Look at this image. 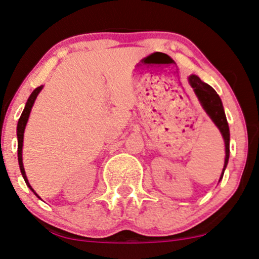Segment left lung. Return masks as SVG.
<instances>
[{"label":"left lung","mask_w":259,"mask_h":259,"mask_svg":"<svg viewBox=\"0 0 259 259\" xmlns=\"http://www.w3.org/2000/svg\"><path fill=\"white\" fill-rule=\"evenodd\" d=\"M189 84L192 85L193 90H194L195 95L198 96L199 101L204 108L205 112L207 113V116L212 119L214 125L220 129L221 134H222L223 140H224V146H226V159H224V166L222 175L220 177V181L222 180L224 170H226L227 165H228L229 160V140H230V134H229V126L228 121H227L226 113H224V108L221 101V98L214 92L212 87H210L208 84L204 83L195 74L189 76Z\"/></svg>","instance_id":"obj_1"}]
</instances>
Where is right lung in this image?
Masks as SVG:
<instances>
[{
	"instance_id": "1",
	"label": "right lung",
	"mask_w": 259,
	"mask_h": 259,
	"mask_svg": "<svg viewBox=\"0 0 259 259\" xmlns=\"http://www.w3.org/2000/svg\"><path fill=\"white\" fill-rule=\"evenodd\" d=\"M43 85L38 87V88H36L35 90L32 92V94L30 95V98L27 99V102L26 105H25V108L23 111V113H21V116L19 118V121H18V126H17V136H18V160H19V166H20V171H21V175H23L24 180H25V183H26L27 187L32 191L35 194L37 195V193L33 191L32 187L30 186L29 181H27V177H26V174H25V170H24V165H23V141H24V132H25V126H26V123L27 120H29V116H30V112H31V108H32L33 104H35V100L37 98V95L39 94V92L42 90ZM38 197V195H37ZM39 198V197H38Z\"/></svg>"
}]
</instances>
